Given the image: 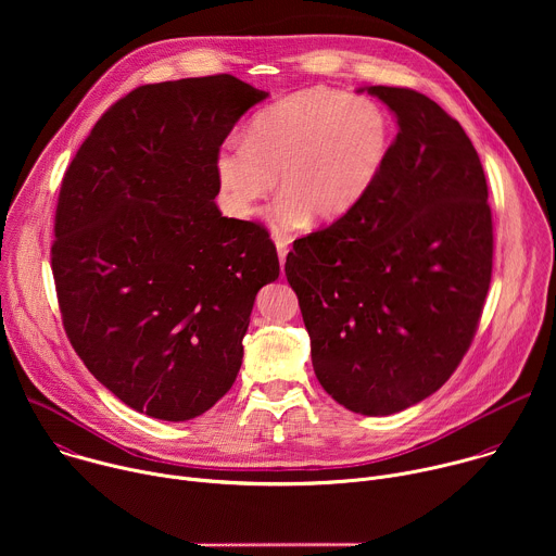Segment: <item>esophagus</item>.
I'll return each mask as SVG.
<instances>
[{"mask_svg": "<svg viewBox=\"0 0 556 556\" xmlns=\"http://www.w3.org/2000/svg\"><path fill=\"white\" fill-rule=\"evenodd\" d=\"M275 244H277V253H279V264H281V268H283V266H286V257H288V242L281 240V237H279V240H277Z\"/></svg>", "mask_w": 556, "mask_h": 556, "instance_id": "esophagus-1", "label": "esophagus"}]
</instances>
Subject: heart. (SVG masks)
<instances>
[{"label":"heart","mask_w":556,"mask_h":556,"mask_svg":"<svg viewBox=\"0 0 556 556\" xmlns=\"http://www.w3.org/2000/svg\"><path fill=\"white\" fill-rule=\"evenodd\" d=\"M391 134L393 123L374 99L328 88L286 97L253 116L244 142L219 147L222 206L237 219H251L277 182L281 198L268 213L275 232L290 235L309 215L334 222L376 182Z\"/></svg>","instance_id":"1"}]
</instances>
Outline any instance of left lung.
Masks as SVG:
<instances>
[{
    "mask_svg": "<svg viewBox=\"0 0 556 556\" xmlns=\"http://www.w3.org/2000/svg\"><path fill=\"white\" fill-rule=\"evenodd\" d=\"M395 116L387 161L356 206L294 240L299 296L321 387L363 416L438 391L470 348L493 273L486 176L470 138L435 101L371 86Z\"/></svg>",
    "mask_w": 556,
    "mask_h": 556,
    "instance_id": "left-lung-1",
    "label": "left lung"
}]
</instances>
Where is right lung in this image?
<instances>
[{
	"label": "right lung",
	"mask_w": 556,
	"mask_h": 556,
	"mask_svg": "<svg viewBox=\"0 0 556 556\" xmlns=\"http://www.w3.org/2000/svg\"><path fill=\"white\" fill-rule=\"evenodd\" d=\"M266 97L230 74L140 86L65 169L50 251L63 328L134 412L202 416L242 367L279 257L264 226L222 217L215 155Z\"/></svg>",
	"instance_id": "obj_1"
}]
</instances>
